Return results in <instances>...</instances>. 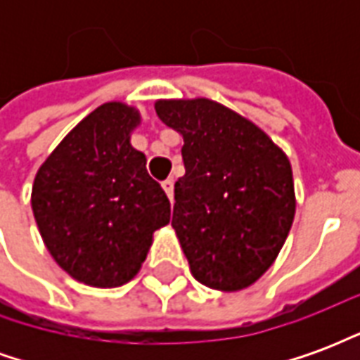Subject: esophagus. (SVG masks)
Segmentation results:
<instances>
[{
  "mask_svg": "<svg viewBox=\"0 0 360 360\" xmlns=\"http://www.w3.org/2000/svg\"><path fill=\"white\" fill-rule=\"evenodd\" d=\"M173 185H175V183H173V179H165L164 183H162V187H164L165 195L169 196V200H173Z\"/></svg>",
  "mask_w": 360,
  "mask_h": 360,
  "instance_id": "obj_1",
  "label": "esophagus"
}]
</instances>
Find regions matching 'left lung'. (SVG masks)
Instances as JSON below:
<instances>
[{
    "instance_id": "1",
    "label": "left lung",
    "mask_w": 360,
    "mask_h": 360,
    "mask_svg": "<svg viewBox=\"0 0 360 360\" xmlns=\"http://www.w3.org/2000/svg\"><path fill=\"white\" fill-rule=\"evenodd\" d=\"M156 113L185 141L172 226L191 274L210 289H247L293 224L289 158L260 127L208 98L158 100Z\"/></svg>"
}]
</instances>
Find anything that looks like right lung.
I'll use <instances>...</instances> for the list:
<instances>
[{
	"instance_id": "add662e5",
	"label": "right lung",
	"mask_w": 360,
	"mask_h": 360,
	"mask_svg": "<svg viewBox=\"0 0 360 360\" xmlns=\"http://www.w3.org/2000/svg\"><path fill=\"white\" fill-rule=\"evenodd\" d=\"M141 111L105 102L73 127L36 172L30 204L51 258L90 287L131 281L154 231L169 224L164 188L131 144Z\"/></svg>"
}]
</instances>
